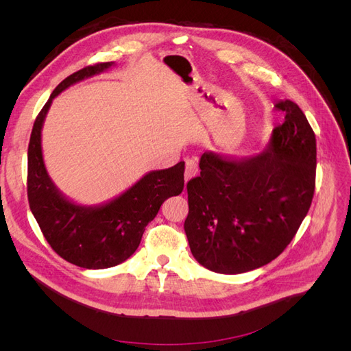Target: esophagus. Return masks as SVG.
<instances>
[{
    "instance_id": "esophagus-1",
    "label": "esophagus",
    "mask_w": 351,
    "mask_h": 351,
    "mask_svg": "<svg viewBox=\"0 0 351 351\" xmlns=\"http://www.w3.org/2000/svg\"><path fill=\"white\" fill-rule=\"evenodd\" d=\"M199 173V168H197V164L195 161H192V159H189V161H186V171H184V178L186 182H189L190 178L196 177Z\"/></svg>"
}]
</instances>
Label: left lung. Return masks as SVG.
Masks as SVG:
<instances>
[{
  "instance_id": "obj_1",
  "label": "left lung",
  "mask_w": 351,
  "mask_h": 351,
  "mask_svg": "<svg viewBox=\"0 0 351 351\" xmlns=\"http://www.w3.org/2000/svg\"><path fill=\"white\" fill-rule=\"evenodd\" d=\"M285 111L268 143L250 156L205 152L200 176L187 183L184 231L193 258L209 271L243 274L263 267L289 246L315 192L316 139L299 105Z\"/></svg>"
}]
</instances>
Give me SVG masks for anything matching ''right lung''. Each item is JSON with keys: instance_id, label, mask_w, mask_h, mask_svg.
Segmentation results:
<instances>
[{"instance_id": "add662e5", "label": "right lung", "mask_w": 351, "mask_h": 351, "mask_svg": "<svg viewBox=\"0 0 351 351\" xmlns=\"http://www.w3.org/2000/svg\"><path fill=\"white\" fill-rule=\"evenodd\" d=\"M115 67L101 62L62 80L36 117L27 149V197L44 237L62 259L86 269H105L129 259L145 227L164 202L183 192L184 162L154 169L104 204L82 205L66 196L49 177L42 154V127L56 97L84 79Z\"/></svg>"}]
</instances>
